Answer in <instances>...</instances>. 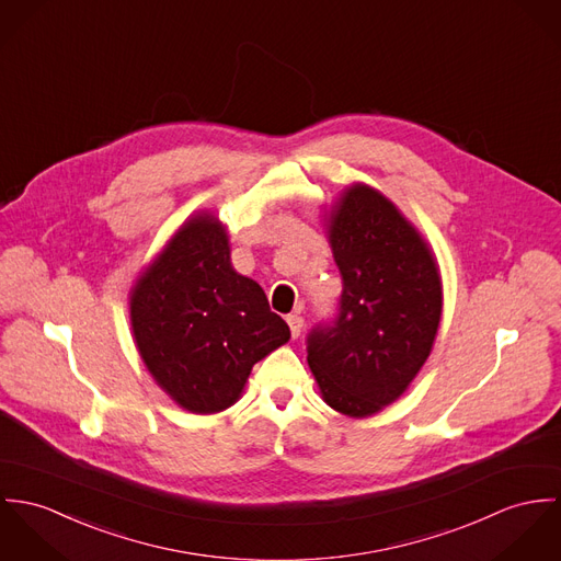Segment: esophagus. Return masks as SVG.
Masks as SVG:
<instances>
[{
	"label": "esophagus",
	"instance_id": "esophagus-1",
	"mask_svg": "<svg viewBox=\"0 0 561 561\" xmlns=\"http://www.w3.org/2000/svg\"><path fill=\"white\" fill-rule=\"evenodd\" d=\"M286 320H288V327H290L293 337H299V335H301V331H304V316H299V313H290Z\"/></svg>",
	"mask_w": 561,
	"mask_h": 561
}]
</instances>
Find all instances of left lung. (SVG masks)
Segmentation results:
<instances>
[{
  "label": "left lung",
  "mask_w": 561,
  "mask_h": 561,
  "mask_svg": "<svg viewBox=\"0 0 561 561\" xmlns=\"http://www.w3.org/2000/svg\"><path fill=\"white\" fill-rule=\"evenodd\" d=\"M324 219L344 288L337 318L308 335V364L322 400L362 420L396 402L426 364L443 284L426 239L380 191L344 188Z\"/></svg>",
  "instance_id": "obj_1"
}]
</instances>
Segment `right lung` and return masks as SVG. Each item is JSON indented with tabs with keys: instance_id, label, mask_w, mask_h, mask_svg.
I'll use <instances>...</instances> for the list:
<instances>
[{
	"instance_id": "1",
	"label": "right lung",
	"mask_w": 561,
	"mask_h": 561,
	"mask_svg": "<svg viewBox=\"0 0 561 561\" xmlns=\"http://www.w3.org/2000/svg\"><path fill=\"white\" fill-rule=\"evenodd\" d=\"M128 299L139 357L154 382L191 413L232 407L253 364L290 340L264 290L234 271L226 226L208 210L176 230Z\"/></svg>"
}]
</instances>
